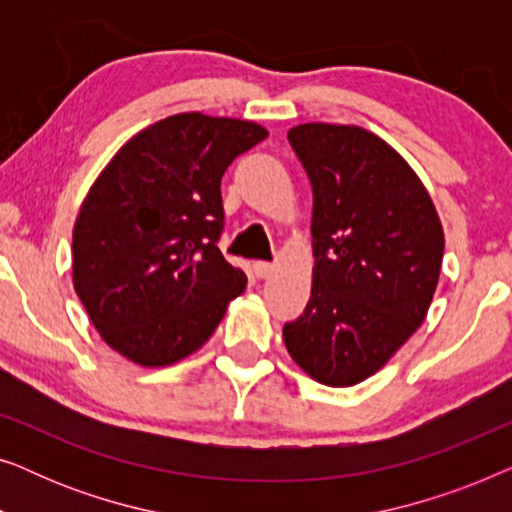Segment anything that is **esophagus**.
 <instances>
[{
  "instance_id": "34e87169",
  "label": "esophagus",
  "mask_w": 512,
  "mask_h": 512,
  "mask_svg": "<svg viewBox=\"0 0 512 512\" xmlns=\"http://www.w3.org/2000/svg\"><path fill=\"white\" fill-rule=\"evenodd\" d=\"M272 268H275V265L268 263V261H256L254 268H251V270H254V275H256L258 279H265V277H268L270 272H272Z\"/></svg>"
}]
</instances>
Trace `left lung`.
<instances>
[{
	"mask_svg": "<svg viewBox=\"0 0 512 512\" xmlns=\"http://www.w3.org/2000/svg\"><path fill=\"white\" fill-rule=\"evenodd\" d=\"M289 144L312 184V296L284 324L307 375L352 387L377 373L422 324L445 235L412 167L359 125L303 123Z\"/></svg>",
	"mask_w": 512,
	"mask_h": 512,
	"instance_id": "1",
	"label": "left lung"
}]
</instances>
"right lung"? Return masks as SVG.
<instances>
[{"label":"right lung","mask_w":512,"mask_h":512,"mask_svg":"<svg viewBox=\"0 0 512 512\" xmlns=\"http://www.w3.org/2000/svg\"><path fill=\"white\" fill-rule=\"evenodd\" d=\"M268 137L251 121L193 111L137 132L74 223V289L111 349L146 368L200 349L247 286L219 249L221 177Z\"/></svg>","instance_id":"obj_1"}]
</instances>
